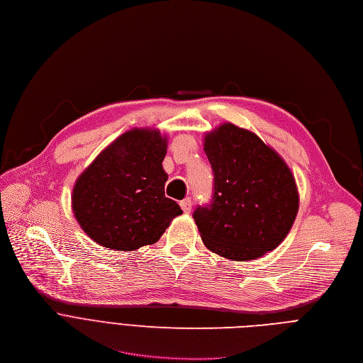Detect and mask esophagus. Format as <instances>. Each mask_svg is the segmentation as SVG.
<instances>
[{
	"label": "esophagus",
	"mask_w": 363,
	"mask_h": 363,
	"mask_svg": "<svg viewBox=\"0 0 363 363\" xmlns=\"http://www.w3.org/2000/svg\"><path fill=\"white\" fill-rule=\"evenodd\" d=\"M180 207H182V210L184 213H190V210H191V200L189 197H186L184 200L180 201Z\"/></svg>",
	"instance_id": "obj_1"
}]
</instances>
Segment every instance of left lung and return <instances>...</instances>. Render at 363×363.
Instances as JSON below:
<instances>
[{
    "mask_svg": "<svg viewBox=\"0 0 363 363\" xmlns=\"http://www.w3.org/2000/svg\"><path fill=\"white\" fill-rule=\"evenodd\" d=\"M203 146L214 174L211 203L193 213L204 246L238 262L276 249L299 210L292 170L257 134L232 123L207 131Z\"/></svg>",
    "mask_w": 363,
    "mask_h": 363,
    "instance_id": "1",
    "label": "left lung"
}]
</instances>
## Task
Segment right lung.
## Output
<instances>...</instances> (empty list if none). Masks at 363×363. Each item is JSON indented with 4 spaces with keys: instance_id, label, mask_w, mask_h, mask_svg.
I'll use <instances>...</instances> for the list:
<instances>
[{
    "instance_id": "1",
    "label": "right lung",
    "mask_w": 363,
    "mask_h": 363,
    "mask_svg": "<svg viewBox=\"0 0 363 363\" xmlns=\"http://www.w3.org/2000/svg\"><path fill=\"white\" fill-rule=\"evenodd\" d=\"M167 137L131 128L117 137L77 177L71 194L76 220L100 246L135 250L156 243L180 206L166 197Z\"/></svg>"
}]
</instances>
